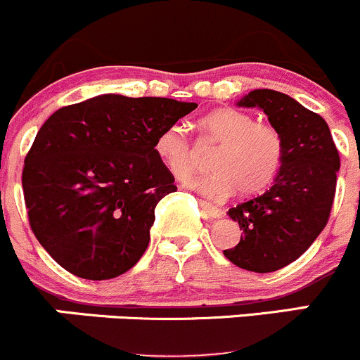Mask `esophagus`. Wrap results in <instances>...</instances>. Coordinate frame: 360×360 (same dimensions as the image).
I'll list each match as a JSON object with an SVG mask.
<instances>
[{
	"label": "esophagus",
	"instance_id": "obj_1",
	"mask_svg": "<svg viewBox=\"0 0 360 360\" xmlns=\"http://www.w3.org/2000/svg\"><path fill=\"white\" fill-rule=\"evenodd\" d=\"M199 206H201L202 212H206V215L212 217V219H219V217H222V210H219L217 206H213L212 202L199 201Z\"/></svg>",
	"mask_w": 360,
	"mask_h": 360
}]
</instances>
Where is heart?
<instances>
[{
  "mask_svg": "<svg viewBox=\"0 0 360 360\" xmlns=\"http://www.w3.org/2000/svg\"><path fill=\"white\" fill-rule=\"evenodd\" d=\"M205 138L219 148L210 159L212 172L187 181V187L210 199H224L238 191L241 195L264 191L283 161V136L275 126L255 122L236 108H217L199 120ZM154 152L175 179L184 180L195 168V152L180 127L172 126L158 134Z\"/></svg>",
  "mask_w": 360,
  "mask_h": 360,
  "instance_id": "1",
  "label": "heart"
}]
</instances>
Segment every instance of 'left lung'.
Masks as SVG:
<instances>
[{"mask_svg":"<svg viewBox=\"0 0 360 360\" xmlns=\"http://www.w3.org/2000/svg\"><path fill=\"white\" fill-rule=\"evenodd\" d=\"M236 105L262 110L285 150L271 187L227 212L243 236L224 255L247 271L271 273L301 257L326 227L340 154L326 120L283 92L255 89Z\"/></svg>","mask_w":360,"mask_h":360,"instance_id":"obj_1","label":"left lung"}]
</instances>
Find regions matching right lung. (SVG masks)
Wrapping results in <instances>:
<instances>
[{"mask_svg": "<svg viewBox=\"0 0 360 360\" xmlns=\"http://www.w3.org/2000/svg\"><path fill=\"white\" fill-rule=\"evenodd\" d=\"M198 108L169 98L101 94L52 113L24 161L31 229L66 271L110 280L150 241L155 206L175 192L154 152L161 131Z\"/></svg>", "mask_w": 360, "mask_h": 360, "instance_id": "right-lung-1", "label": "right lung"}]
</instances>
